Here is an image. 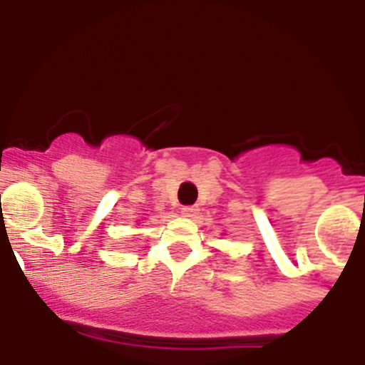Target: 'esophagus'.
Instances as JSON below:
<instances>
[{
  "label": "esophagus",
  "mask_w": 365,
  "mask_h": 365,
  "mask_svg": "<svg viewBox=\"0 0 365 365\" xmlns=\"http://www.w3.org/2000/svg\"><path fill=\"white\" fill-rule=\"evenodd\" d=\"M180 215L186 219H193L199 215V208L197 206H185V208H180Z\"/></svg>",
  "instance_id": "1"
}]
</instances>
